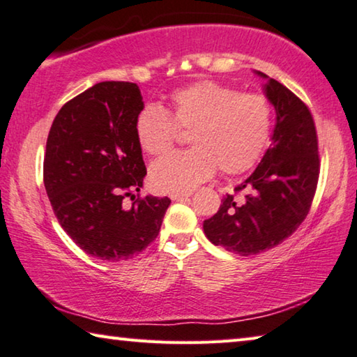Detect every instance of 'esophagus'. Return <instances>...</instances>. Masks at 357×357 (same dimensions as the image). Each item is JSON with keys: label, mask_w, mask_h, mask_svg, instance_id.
I'll return each instance as SVG.
<instances>
[{"label": "esophagus", "mask_w": 357, "mask_h": 357, "mask_svg": "<svg viewBox=\"0 0 357 357\" xmlns=\"http://www.w3.org/2000/svg\"><path fill=\"white\" fill-rule=\"evenodd\" d=\"M190 193H173L170 195V198L173 202H181V200H185V198H189Z\"/></svg>", "instance_id": "esophagus-1"}]
</instances>
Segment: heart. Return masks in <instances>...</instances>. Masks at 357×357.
<instances>
[{"instance_id": "heart-1", "label": "heart", "mask_w": 357, "mask_h": 357, "mask_svg": "<svg viewBox=\"0 0 357 357\" xmlns=\"http://www.w3.org/2000/svg\"><path fill=\"white\" fill-rule=\"evenodd\" d=\"M170 105L172 116L146 104L135 118L137 142L151 155L172 148L178 128L190 130L192 149L151 165V185L160 193H189L213 176L217 165L227 174L249 170L269 140L273 110L261 94L204 80L176 89Z\"/></svg>"}]
</instances>
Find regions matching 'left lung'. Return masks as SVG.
<instances>
[{
	"label": "left lung",
	"instance_id": "obj_1",
	"mask_svg": "<svg viewBox=\"0 0 357 357\" xmlns=\"http://www.w3.org/2000/svg\"><path fill=\"white\" fill-rule=\"evenodd\" d=\"M263 93L275 110L271 146L249 178L236 185L247 192L241 202L223 197L203 231L214 245L241 257L273 249L298 229L315 195L319 159L315 123L304 102L274 78Z\"/></svg>",
	"mask_w": 357,
	"mask_h": 357
}]
</instances>
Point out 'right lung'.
<instances>
[{
  "label": "right lung",
  "mask_w": 357,
  "mask_h": 357,
  "mask_svg": "<svg viewBox=\"0 0 357 357\" xmlns=\"http://www.w3.org/2000/svg\"><path fill=\"white\" fill-rule=\"evenodd\" d=\"M143 107L137 83L100 82L63 105L48 132L44 184L53 213L82 250L104 261L146 249L172 203L146 195L123 204L146 176L135 135Z\"/></svg>",
  "instance_id": "add662e5"
}]
</instances>
